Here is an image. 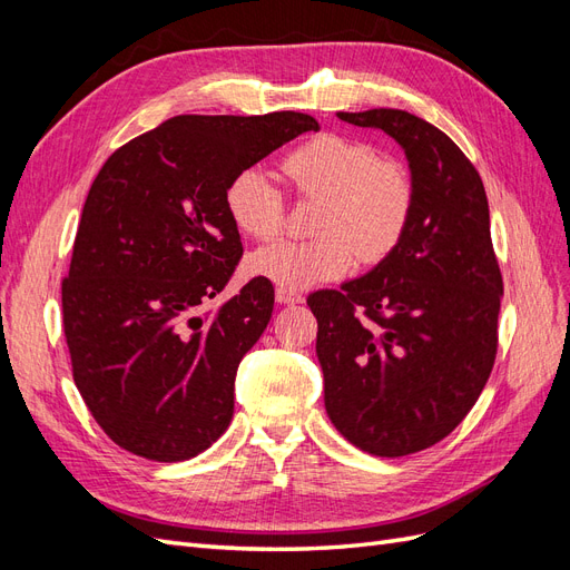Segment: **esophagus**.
I'll use <instances>...</instances> for the list:
<instances>
[{"instance_id":"1","label":"esophagus","mask_w":570,"mask_h":570,"mask_svg":"<svg viewBox=\"0 0 570 570\" xmlns=\"http://www.w3.org/2000/svg\"><path fill=\"white\" fill-rule=\"evenodd\" d=\"M275 299H278L281 304H302L304 295H302V292H297V289L278 287V289H275Z\"/></svg>"}]
</instances>
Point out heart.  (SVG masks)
<instances>
[{
    "label": "heart",
    "instance_id": "1",
    "mask_svg": "<svg viewBox=\"0 0 570 570\" xmlns=\"http://www.w3.org/2000/svg\"><path fill=\"white\" fill-rule=\"evenodd\" d=\"M281 170L299 197L321 199L318 235L254 252L252 275L299 289L340 278L356 256L361 264H381L400 247L416 209V183L404 164L377 157L361 140L323 132L292 149ZM223 202L233 226L258 243H271L285 228V195L264 170H239Z\"/></svg>",
    "mask_w": 570,
    "mask_h": 570
}]
</instances>
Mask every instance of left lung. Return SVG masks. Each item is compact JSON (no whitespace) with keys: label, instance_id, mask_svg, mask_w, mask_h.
<instances>
[{"label":"left lung","instance_id":"1","mask_svg":"<svg viewBox=\"0 0 570 570\" xmlns=\"http://www.w3.org/2000/svg\"><path fill=\"white\" fill-rule=\"evenodd\" d=\"M337 118L404 147L416 209L400 247L368 275L306 299L325 411L358 450L406 456L452 433L494 366L504 281L488 195L469 157L428 120L400 109Z\"/></svg>","mask_w":570,"mask_h":570}]
</instances>
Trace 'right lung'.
Returning <instances> with one entry per match:
<instances>
[{
  "label": "right lung",
  "mask_w": 570,
  "mask_h": 570,
  "mask_svg": "<svg viewBox=\"0 0 570 570\" xmlns=\"http://www.w3.org/2000/svg\"><path fill=\"white\" fill-rule=\"evenodd\" d=\"M306 130L316 118L297 111L174 116L97 174L61 283L63 333L80 396L126 452L185 461L230 425L237 366L275 292L254 278L202 314L243 258L223 197L239 170Z\"/></svg>",
  "instance_id": "right-lung-1"
}]
</instances>
